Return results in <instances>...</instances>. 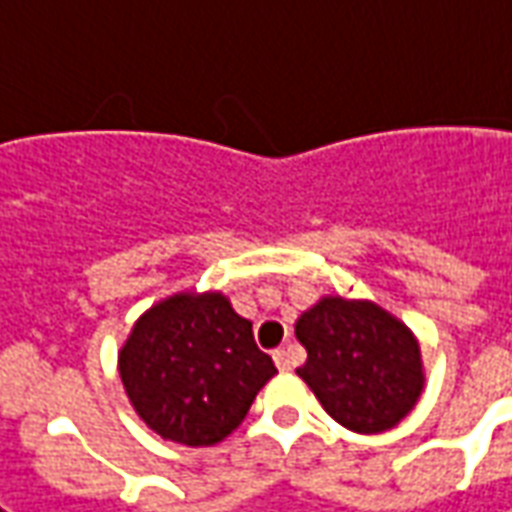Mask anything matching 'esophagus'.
Segmentation results:
<instances>
[{
  "label": "esophagus",
  "mask_w": 512,
  "mask_h": 512,
  "mask_svg": "<svg viewBox=\"0 0 512 512\" xmlns=\"http://www.w3.org/2000/svg\"><path fill=\"white\" fill-rule=\"evenodd\" d=\"M274 363L280 371H291L293 368V357H291V349H277L274 352Z\"/></svg>",
  "instance_id": "obj_1"
}]
</instances>
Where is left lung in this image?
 <instances>
[{"label":"left lung","mask_w":512,"mask_h":512,"mask_svg":"<svg viewBox=\"0 0 512 512\" xmlns=\"http://www.w3.org/2000/svg\"><path fill=\"white\" fill-rule=\"evenodd\" d=\"M296 338L307 349L296 374L346 430H391L424 391L416 335L374 302L324 296L299 316Z\"/></svg>","instance_id":"left-lung-1"}]
</instances>
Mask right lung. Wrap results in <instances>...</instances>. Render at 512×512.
<instances>
[{"mask_svg":"<svg viewBox=\"0 0 512 512\" xmlns=\"http://www.w3.org/2000/svg\"><path fill=\"white\" fill-rule=\"evenodd\" d=\"M119 374L149 430L185 446H213L238 430L277 368L224 293L185 291L132 324Z\"/></svg>","mask_w":512,"mask_h":512,"instance_id":"add662e5","label":"right lung"}]
</instances>
